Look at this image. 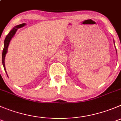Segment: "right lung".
<instances>
[{
	"label": "right lung",
	"instance_id": "obj_1",
	"mask_svg": "<svg viewBox=\"0 0 121 121\" xmlns=\"http://www.w3.org/2000/svg\"><path fill=\"white\" fill-rule=\"evenodd\" d=\"M25 25V24H22L20 25H18L17 26H15L11 31L9 33V34L6 35L5 39H4V48H3V52H2V64H3V67H4V70H6L5 69V65H4V58H5L6 54L7 53V50H8V48L9 44V42L11 41V39L13 37V35H15V34L16 33V31H17V30L19 28H21V27H24Z\"/></svg>",
	"mask_w": 121,
	"mask_h": 121
}]
</instances>
